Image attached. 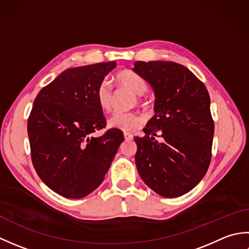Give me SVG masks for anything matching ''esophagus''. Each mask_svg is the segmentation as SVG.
<instances>
[{
	"instance_id": "1",
	"label": "esophagus",
	"mask_w": 249,
	"mask_h": 249,
	"mask_svg": "<svg viewBox=\"0 0 249 249\" xmlns=\"http://www.w3.org/2000/svg\"><path fill=\"white\" fill-rule=\"evenodd\" d=\"M124 137H125V140H133V135L130 133H124Z\"/></svg>"
}]
</instances>
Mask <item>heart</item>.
Wrapping results in <instances>:
<instances>
[{"instance_id":"b5f03b06","label":"heart","mask_w":249,"mask_h":249,"mask_svg":"<svg viewBox=\"0 0 249 249\" xmlns=\"http://www.w3.org/2000/svg\"><path fill=\"white\" fill-rule=\"evenodd\" d=\"M114 81L119 87L128 89L137 95H142L147 91V83L143 78L131 71H122L114 76ZM96 100L100 109L110 111L113 107L114 95L109 84L103 81L96 89ZM109 127L122 131H131L142 125V118L135 112H115L108 121Z\"/></svg>"}]
</instances>
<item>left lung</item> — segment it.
<instances>
[{"instance_id":"obj_1","label":"left lung","mask_w":249,"mask_h":249,"mask_svg":"<svg viewBox=\"0 0 249 249\" xmlns=\"http://www.w3.org/2000/svg\"><path fill=\"white\" fill-rule=\"evenodd\" d=\"M134 71L151 84L156 96L145 136H135L137 169L156 194L179 197L203 178L212 158L214 121L209 92L192 71L174 62L138 61Z\"/></svg>"}]
</instances>
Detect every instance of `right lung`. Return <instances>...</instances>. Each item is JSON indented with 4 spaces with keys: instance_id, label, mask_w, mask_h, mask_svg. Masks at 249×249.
<instances>
[{
    "instance_id": "right-lung-1",
    "label": "right lung",
    "mask_w": 249,
    "mask_h": 249,
    "mask_svg": "<svg viewBox=\"0 0 249 249\" xmlns=\"http://www.w3.org/2000/svg\"><path fill=\"white\" fill-rule=\"evenodd\" d=\"M116 62L68 68L37 94L28 120L31 158L47 186L65 198L80 199L105 178L123 131L106 128L96 89Z\"/></svg>"
}]
</instances>
